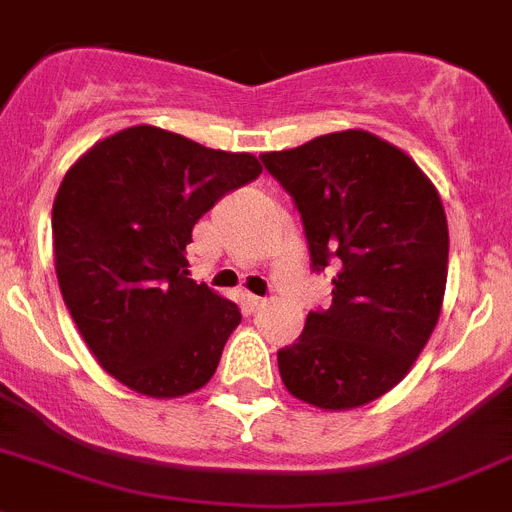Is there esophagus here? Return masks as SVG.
<instances>
[{
    "label": "esophagus",
    "mask_w": 512,
    "mask_h": 512,
    "mask_svg": "<svg viewBox=\"0 0 512 512\" xmlns=\"http://www.w3.org/2000/svg\"><path fill=\"white\" fill-rule=\"evenodd\" d=\"M268 304V299H262V296H255V293H247V306H250L252 311L262 309V306Z\"/></svg>",
    "instance_id": "esophagus-1"
}]
</instances>
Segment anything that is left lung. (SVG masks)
Wrapping results in <instances>:
<instances>
[{
  "instance_id": "obj_1",
  "label": "left lung",
  "mask_w": 512,
  "mask_h": 512,
  "mask_svg": "<svg viewBox=\"0 0 512 512\" xmlns=\"http://www.w3.org/2000/svg\"><path fill=\"white\" fill-rule=\"evenodd\" d=\"M260 159L301 211L314 270L340 268L330 309L309 311L299 340L278 350L283 386L319 410L363 407L410 373L441 317V195L410 154L361 128Z\"/></svg>"
}]
</instances>
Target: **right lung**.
Listing matches in <instances>:
<instances>
[{
	"label": "right lung",
	"mask_w": 512,
	"mask_h": 512,
	"mask_svg": "<svg viewBox=\"0 0 512 512\" xmlns=\"http://www.w3.org/2000/svg\"><path fill=\"white\" fill-rule=\"evenodd\" d=\"M260 172L255 154L131 126L61 180L51 224L61 296L95 361L141 397H185L216 373L242 314L188 278L185 247L203 213Z\"/></svg>",
	"instance_id": "add662e5"
}]
</instances>
